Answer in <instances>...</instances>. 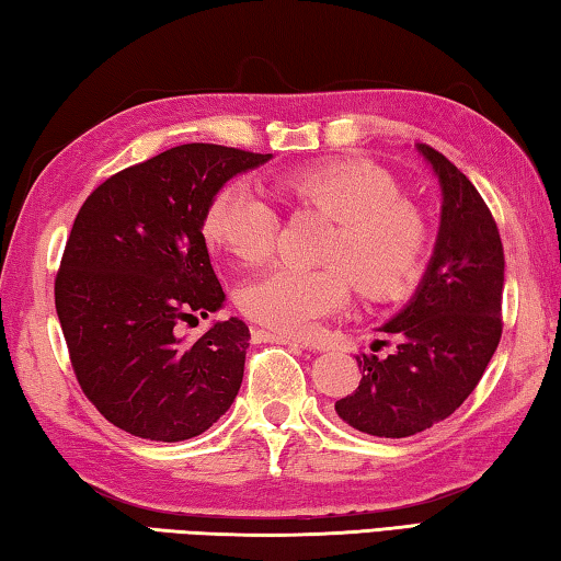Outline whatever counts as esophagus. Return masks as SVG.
I'll return each instance as SVG.
<instances>
[{"label": "esophagus", "mask_w": 561, "mask_h": 561, "mask_svg": "<svg viewBox=\"0 0 561 561\" xmlns=\"http://www.w3.org/2000/svg\"><path fill=\"white\" fill-rule=\"evenodd\" d=\"M252 334H254V339H260V341H272V344H284V346H299V348H307V341H301V339H294V336H284V334H277V331H264V329H254Z\"/></svg>", "instance_id": "obj_1"}]
</instances>
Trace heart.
<instances>
[{
	"label": "heart",
	"mask_w": 561,
	"mask_h": 561,
	"mask_svg": "<svg viewBox=\"0 0 561 561\" xmlns=\"http://www.w3.org/2000/svg\"><path fill=\"white\" fill-rule=\"evenodd\" d=\"M284 190L336 220L324 252L331 264L319 270L277 264L244 282L240 307L257 324L282 334H309L321 319L346 307L354 282L366 297H386L415 277L428 230L386 170L366 160H329L284 178ZM203 232L232 257L262 262L277 237V213L234 180L213 197Z\"/></svg>",
	"instance_id": "1"
}]
</instances>
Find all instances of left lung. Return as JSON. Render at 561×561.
<instances>
[{
    "label": "left lung",
    "mask_w": 561,
    "mask_h": 561,
    "mask_svg": "<svg viewBox=\"0 0 561 561\" xmlns=\"http://www.w3.org/2000/svg\"><path fill=\"white\" fill-rule=\"evenodd\" d=\"M415 150L443 195L433 257L411 301L381 327L398 339L393 354H360L356 391L336 401L341 421L378 438H408L458 411L502 336L505 254L497 225L448 158L425 144Z\"/></svg>",
    "instance_id": "8db88e82"
}]
</instances>
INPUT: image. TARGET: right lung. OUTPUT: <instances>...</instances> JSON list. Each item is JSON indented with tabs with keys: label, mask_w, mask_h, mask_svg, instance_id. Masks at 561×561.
I'll return each mask as SVG.
<instances>
[{
	"label": "right lung",
	"mask_w": 561,
	"mask_h": 561,
	"mask_svg": "<svg viewBox=\"0 0 561 561\" xmlns=\"http://www.w3.org/2000/svg\"><path fill=\"white\" fill-rule=\"evenodd\" d=\"M272 153L187 144L121 170L76 215L56 274V314L96 411L136 438L178 443L220 421L242 386L250 329L180 327L225 307L203 237L227 180Z\"/></svg>",
	"instance_id": "right-lung-1"
}]
</instances>
